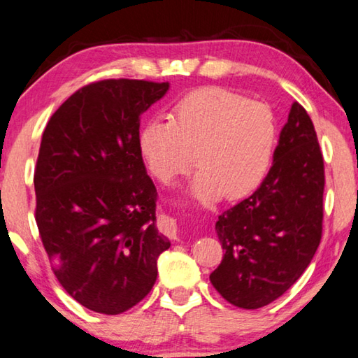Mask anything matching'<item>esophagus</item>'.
I'll return each instance as SVG.
<instances>
[{"instance_id": "obj_1", "label": "esophagus", "mask_w": 358, "mask_h": 358, "mask_svg": "<svg viewBox=\"0 0 358 358\" xmlns=\"http://www.w3.org/2000/svg\"><path fill=\"white\" fill-rule=\"evenodd\" d=\"M162 229H164V232L169 235V237L177 238V232H178L177 220H173L171 216L164 217V220H162Z\"/></svg>"}]
</instances>
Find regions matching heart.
I'll return each mask as SVG.
<instances>
[{"label": "heart", "instance_id": "heart-1", "mask_svg": "<svg viewBox=\"0 0 358 358\" xmlns=\"http://www.w3.org/2000/svg\"><path fill=\"white\" fill-rule=\"evenodd\" d=\"M268 106L222 87H203L173 106L171 120H150L138 132V151L161 183L202 167L192 192L210 201L252 192L268 173L276 147ZM196 156L194 157L193 155Z\"/></svg>", "mask_w": 358, "mask_h": 358}]
</instances>
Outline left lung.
<instances>
[{
    "instance_id": "1",
    "label": "left lung",
    "mask_w": 358,
    "mask_h": 358,
    "mask_svg": "<svg viewBox=\"0 0 358 358\" xmlns=\"http://www.w3.org/2000/svg\"><path fill=\"white\" fill-rule=\"evenodd\" d=\"M324 186L316 129L294 102L262 185L216 222L224 256L210 281L229 303L257 310L299 280L322 238Z\"/></svg>"
}]
</instances>
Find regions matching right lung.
I'll return each mask as SVG.
<instances>
[{
  "label": "right lung",
  "mask_w": 358,
  "mask_h": 358,
  "mask_svg": "<svg viewBox=\"0 0 358 358\" xmlns=\"http://www.w3.org/2000/svg\"><path fill=\"white\" fill-rule=\"evenodd\" d=\"M167 82L106 78L52 115L34 169V217L53 275L88 310L142 301L171 241L156 227V187L138 151L141 115Z\"/></svg>",
  "instance_id": "add662e5"
}]
</instances>
